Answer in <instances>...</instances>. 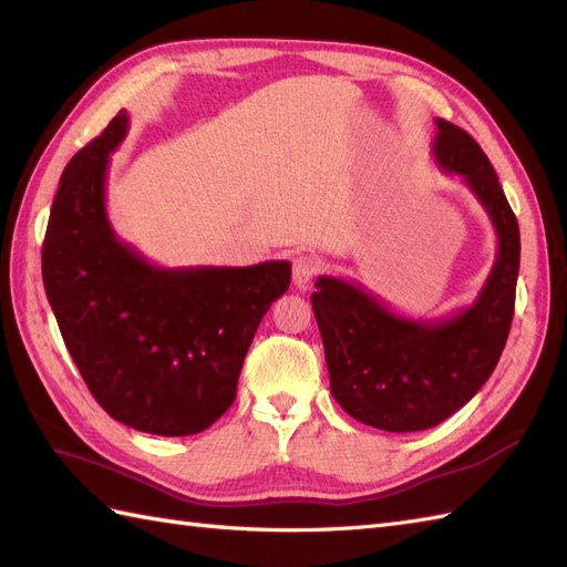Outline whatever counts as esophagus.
Returning a JSON list of instances; mask_svg holds the SVG:
<instances>
[{
  "mask_svg": "<svg viewBox=\"0 0 567 567\" xmlns=\"http://www.w3.org/2000/svg\"><path fill=\"white\" fill-rule=\"evenodd\" d=\"M317 271H319V259L315 255H298L293 259V284L298 288L308 286Z\"/></svg>",
  "mask_w": 567,
  "mask_h": 567,
  "instance_id": "1",
  "label": "esophagus"
}]
</instances>
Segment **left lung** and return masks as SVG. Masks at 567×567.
<instances>
[{
    "label": "left lung",
    "mask_w": 567,
    "mask_h": 567,
    "mask_svg": "<svg viewBox=\"0 0 567 567\" xmlns=\"http://www.w3.org/2000/svg\"><path fill=\"white\" fill-rule=\"evenodd\" d=\"M432 155L477 197L498 238L496 262L470 308L441 319L389 310L360 284L319 277L312 310L331 395L362 424L422 432L477 393L506 346L519 271V228L492 162L463 128L436 118Z\"/></svg>",
    "instance_id": "1"
}]
</instances>
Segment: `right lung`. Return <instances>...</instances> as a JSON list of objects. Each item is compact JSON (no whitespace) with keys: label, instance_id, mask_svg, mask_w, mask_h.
<instances>
[{"label":"right lung","instance_id":"obj_1","mask_svg":"<svg viewBox=\"0 0 567 567\" xmlns=\"http://www.w3.org/2000/svg\"><path fill=\"white\" fill-rule=\"evenodd\" d=\"M126 133L121 110L66 164L42 243V281L95 401L137 432L190 436L236 401L243 360L269 305L288 290L290 262L166 269L121 243L104 186Z\"/></svg>","mask_w":567,"mask_h":567}]
</instances>
